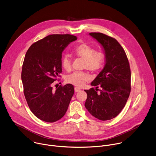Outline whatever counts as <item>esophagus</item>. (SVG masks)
Masks as SVG:
<instances>
[{
	"instance_id": "34e87169",
	"label": "esophagus",
	"mask_w": 156,
	"mask_h": 156,
	"mask_svg": "<svg viewBox=\"0 0 156 156\" xmlns=\"http://www.w3.org/2000/svg\"><path fill=\"white\" fill-rule=\"evenodd\" d=\"M74 91H75L76 93H77V92L80 91L81 90H80V88H78V87H75V88H74Z\"/></svg>"
}]
</instances>
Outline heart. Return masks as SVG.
Here are the masks:
<instances>
[{
	"mask_svg": "<svg viewBox=\"0 0 156 156\" xmlns=\"http://www.w3.org/2000/svg\"><path fill=\"white\" fill-rule=\"evenodd\" d=\"M74 53L77 57L83 59V68L93 72H97L103 68L105 64V55L87 44H81L76 46ZM62 66L67 71L71 69V60L68 55H65L62 59ZM91 77L87 72H74L68 76L66 81L77 87L83 86L90 81Z\"/></svg>",
	"mask_w": 156,
	"mask_h": 156,
	"instance_id": "1",
	"label": "heart"
}]
</instances>
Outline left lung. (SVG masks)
<instances>
[{
	"label": "left lung",
	"mask_w": 156,
	"mask_h": 156,
	"mask_svg": "<svg viewBox=\"0 0 156 156\" xmlns=\"http://www.w3.org/2000/svg\"><path fill=\"white\" fill-rule=\"evenodd\" d=\"M103 47L105 65L91 83L93 88L85 90L87 94L85 106L95 117L101 120L115 117L125 106L131 90V72L123 48L116 39L100 33L89 34ZM101 87L100 93L96 91Z\"/></svg>",
	"instance_id": "obj_1"
}]
</instances>
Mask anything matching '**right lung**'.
I'll return each instance as SVG.
<instances>
[{
  "instance_id": "obj_1",
  "label": "right lung",
  "mask_w": 156,
  "mask_h": 156,
  "mask_svg": "<svg viewBox=\"0 0 156 156\" xmlns=\"http://www.w3.org/2000/svg\"><path fill=\"white\" fill-rule=\"evenodd\" d=\"M76 36L51 34L34 43L23 61L21 80L24 94L30 110L39 119L54 122L66 114L74 88L72 84L52 83L62 72V52Z\"/></svg>"
}]
</instances>
